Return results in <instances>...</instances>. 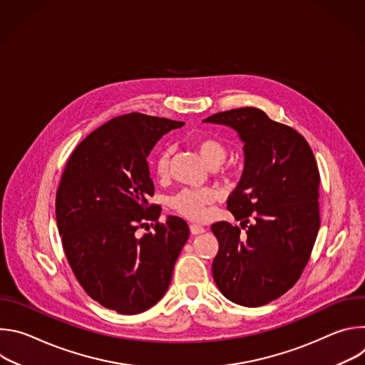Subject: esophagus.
I'll use <instances>...</instances> for the list:
<instances>
[{
    "instance_id": "34e87169",
    "label": "esophagus",
    "mask_w": 365,
    "mask_h": 365,
    "mask_svg": "<svg viewBox=\"0 0 365 365\" xmlns=\"http://www.w3.org/2000/svg\"><path fill=\"white\" fill-rule=\"evenodd\" d=\"M189 228H190V234H193V235L205 232V228L202 225H197V224H192Z\"/></svg>"
}]
</instances>
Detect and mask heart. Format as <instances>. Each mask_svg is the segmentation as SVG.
Returning a JSON list of instances; mask_svg holds the SVG:
<instances>
[{
    "label": "heart",
    "mask_w": 365,
    "mask_h": 365,
    "mask_svg": "<svg viewBox=\"0 0 365 365\" xmlns=\"http://www.w3.org/2000/svg\"><path fill=\"white\" fill-rule=\"evenodd\" d=\"M195 147L199 151L202 160L211 169L220 168L228 158L227 144L217 138L203 135L195 140ZM173 155V147L166 145L159 150L154 159V172L159 178H165L169 175L170 162ZM215 199V195L210 189H182L173 196L169 197V205L172 210L180 214L185 218L200 221L206 215V207L211 205Z\"/></svg>",
    "instance_id": "heart-1"
}]
</instances>
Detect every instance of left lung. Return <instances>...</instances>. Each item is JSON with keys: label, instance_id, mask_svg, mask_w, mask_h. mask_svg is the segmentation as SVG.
<instances>
[{"label": "left lung", "instance_id": "obj_1", "mask_svg": "<svg viewBox=\"0 0 365 365\" xmlns=\"http://www.w3.org/2000/svg\"><path fill=\"white\" fill-rule=\"evenodd\" d=\"M203 121L234 128L245 158L241 180L227 200L241 228L225 221L211 227L220 242L214 280L237 304H267L299 280L319 231L315 155L303 135L258 108L230 110Z\"/></svg>", "mask_w": 365, "mask_h": 365}]
</instances>
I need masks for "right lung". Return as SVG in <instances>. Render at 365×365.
Returning a JSON list of instances; mask_svg holds the SVG:
<instances>
[{"mask_svg": "<svg viewBox=\"0 0 365 365\" xmlns=\"http://www.w3.org/2000/svg\"><path fill=\"white\" fill-rule=\"evenodd\" d=\"M183 124L140 113L110 120L71 154L56 192L58 230L75 277L123 315L141 314L165 296L189 238L182 218L159 224L162 207L147 200L154 195L148 154ZM148 223L155 231L140 237Z\"/></svg>", "mask_w": 365, "mask_h": 365, "instance_id": "add662e5", "label": "right lung"}]
</instances>
